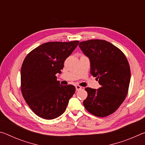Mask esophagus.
Here are the masks:
<instances>
[{
    "label": "esophagus",
    "instance_id": "1",
    "mask_svg": "<svg viewBox=\"0 0 145 145\" xmlns=\"http://www.w3.org/2000/svg\"><path fill=\"white\" fill-rule=\"evenodd\" d=\"M75 89H76V91H79L82 89V87L80 86H78V85H76Z\"/></svg>",
    "mask_w": 145,
    "mask_h": 145
}]
</instances>
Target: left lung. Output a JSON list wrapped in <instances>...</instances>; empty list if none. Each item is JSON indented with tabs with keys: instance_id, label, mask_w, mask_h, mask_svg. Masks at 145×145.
Here are the masks:
<instances>
[{
	"instance_id": "8db88e82",
	"label": "left lung",
	"mask_w": 145,
	"mask_h": 145,
	"mask_svg": "<svg viewBox=\"0 0 145 145\" xmlns=\"http://www.w3.org/2000/svg\"><path fill=\"white\" fill-rule=\"evenodd\" d=\"M89 59L90 73L96 77L99 89L86 88L88 97L83 104L88 112L105 117L118 109L128 93L131 70L125 56L107 41L91 40L78 44Z\"/></svg>"
}]
</instances>
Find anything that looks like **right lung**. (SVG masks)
I'll list each match as a JSON object with an SVG mask.
<instances>
[{"label":"right lung","mask_w":145,"mask_h":145,"mask_svg":"<svg viewBox=\"0 0 145 145\" xmlns=\"http://www.w3.org/2000/svg\"><path fill=\"white\" fill-rule=\"evenodd\" d=\"M78 41L48 42L34 48L24 59L21 68V91L34 113L52 120L65 111L75 91L74 86H63L57 80L64 62L78 45Z\"/></svg>","instance_id":"add662e5"}]
</instances>
